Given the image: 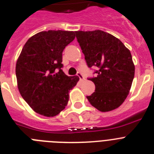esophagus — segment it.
I'll return each instance as SVG.
<instances>
[{
	"label": "esophagus",
	"mask_w": 154,
	"mask_h": 154,
	"mask_svg": "<svg viewBox=\"0 0 154 154\" xmlns=\"http://www.w3.org/2000/svg\"><path fill=\"white\" fill-rule=\"evenodd\" d=\"M77 75L78 76L79 78H80V80H81V81H82V80H85V77H84V76L83 75V74H82L80 72H77Z\"/></svg>",
	"instance_id": "34e87169"
}]
</instances>
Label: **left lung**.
<instances>
[{
  "label": "left lung",
  "mask_w": 154,
  "mask_h": 154,
  "mask_svg": "<svg viewBox=\"0 0 154 154\" xmlns=\"http://www.w3.org/2000/svg\"><path fill=\"white\" fill-rule=\"evenodd\" d=\"M88 67H97L90 77L95 92L87 97L93 106L109 112L122 104L134 77L130 51L119 38L102 30L75 32Z\"/></svg>",
  "instance_id": "8db88e82"
}]
</instances>
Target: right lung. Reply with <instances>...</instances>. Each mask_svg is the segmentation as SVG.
I'll use <instances>...</instances> for the list:
<instances>
[{
	"instance_id": "1",
	"label": "right lung",
	"mask_w": 154,
	"mask_h": 154,
	"mask_svg": "<svg viewBox=\"0 0 154 154\" xmlns=\"http://www.w3.org/2000/svg\"><path fill=\"white\" fill-rule=\"evenodd\" d=\"M75 32H40L24 45L16 64L19 91L38 114L53 117L69 100V91L79 77H68L62 70V52L75 38Z\"/></svg>"
}]
</instances>
